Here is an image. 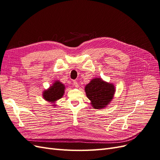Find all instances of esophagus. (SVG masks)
<instances>
[{"instance_id": "obj_1", "label": "esophagus", "mask_w": 160, "mask_h": 160, "mask_svg": "<svg viewBox=\"0 0 160 160\" xmlns=\"http://www.w3.org/2000/svg\"><path fill=\"white\" fill-rule=\"evenodd\" d=\"M73 85L76 87V88H78V82H77L76 80H74L73 81Z\"/></svg>"}]
</instances>
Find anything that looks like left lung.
Listing matches in <instances>:
<instances>
[{
	"label": "left lung",
	"mask_w": 160,
	"mask_h": 160,
	"mask_svg": "<svg viewBox=\"0 0 160 160\" xmlns=\"http://www.w3.org/2000/svg\"><path fill=\"white\" fill-rule=\"evenodd\" d=\"M115 86L101 78L92 79L85 87L86 96L95 109H102L110 104L115 94Z\"/></svg>",
	"instance_id": "left-lung-1"
}]
</instances>
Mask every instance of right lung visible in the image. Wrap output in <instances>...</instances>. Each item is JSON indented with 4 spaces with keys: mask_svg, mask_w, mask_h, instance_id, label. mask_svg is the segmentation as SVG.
<instances>
[{
    "mask_svg": "<svg viewBox=\"0 0 160 160\" xmlns=\"http://www.w3.org/2000/svg\"><path fill=\"white\" fill-rule=\"evenodd\" d=\"M64 90V84L61 83L58 80L55 81L52 86H50L48 89L43 92L42 96L45 100L51 103H54L63 96Z\"/></svg>",
    "mask_w": 160,
    "mask_h": 160,
    "instance_id": "right-lung-1",
    "label": "right lung"
}]
</instances>
